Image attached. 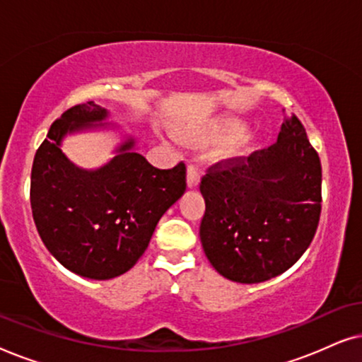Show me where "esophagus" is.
I'll return each instance as SVG.
<instances>
[{"mask_svg": "<svg viewBox=\"0 0 362 362\" xmlns=\"http://www.w3.org/2000/svg\"><path fill=\"white\" fill-rule=\"evenodd\" d=\"M201 181V173L197 170V166L189 165L187 166V186L189 187H197Z\"/></svg>", "mask_w": 362, "mask_h": 362, "instance_id": "34e87169", "label": "esophagus"}]
</instances>
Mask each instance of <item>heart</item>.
<instances>
[{
  "label": "heart",
  "instance_id": "1",
  "mask_svg": "<svg viewBox=\"0 0 362 362\" xmlns=\"http://www.w3.org/2000/svg\"><path fill=\"white\" fill-rule=\"evenodd\" d=\"M245 122L237 117H224L219 120L211 122L209 125L199 130H194L189 133L186 138L191 143H204L212 140H227V143L222 148L221 155L226 158L242 156L250 151L252 145H254V138L250 135H244Z\"/></svg>",
  "mask_w": 362,
  "mask_h": 362
}]
</instances>
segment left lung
<instances>
[{
  "label": "left lung",
  "instance_id": "8db88e82",
  "mask_svg": "<svg viewBox=\"0 0 362 362\" xmlns=\"http://www.w3.org/2000/svg\"><path fill=\"white\" fill-rule=\"evenodd\" d=\"M202 249L222 276L260 284L305 254L321 214V163L295 115L269 148L219 161L201 180Z\"/></svg>",
  "mask_w": 362,
  "mask_h": 362
}]
</instances>
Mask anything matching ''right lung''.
Returning a JSON list of instances; mask_svg holds the SVG:
<instances>
[{
	"label": "right lung",
	"instance_id": "1",
	"mask_svg": "<svg viewBox=\"0 0 362 362\" xmlns=\"http://www.w3.org/2000/svg\"><path fill=\"white\" fill-rule=\"evenodd\" d=\"M108 112L93 102L74 105L49 128L31 171V209L47 250L74 274L108 280L145 254L161 216L186 191V166L158 170L130 138L98 170L72 165L61 150L67 133L87 130Z\"/></svg>",
	"mask_w": 362,
	"mask_h": 362
}]
</instances>
